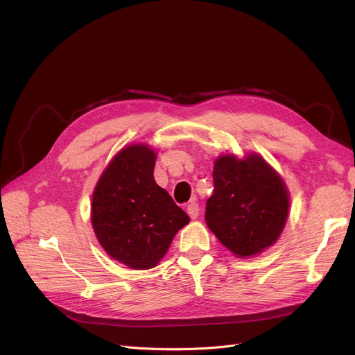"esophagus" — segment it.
Masks as SVG:
<instances>
[{"label": "esophagus", "mask_w": 355, "mask_h": 355, "mask_svg": "<svg viewBox=\"0 0 355 355\" xmlns=\"http://www.w3.org/2000/svg\"><path fill=\"white\" fill-rule=\"evenodd\" d=\"M187 212H188V216H190L193 220H196V218L198 217V214H200V207H198V204H197L196 201L188 204V205H187Z\"/></svg>", "instance_id": "34e87169"}]
</instances>
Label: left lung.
<instances>
[{
    "instance_id": "obj_1",
    "label": "left lung",
    "mask_w": 355,
    "mask_h": 355,
    "mask_svg": "<svg viewBox=\"0 0 355 355\" xmlns=\"http://www.w3.org/2000/svg\"><path fill=\"white\" fill-rule=\"evenodd\" d=\"M214 194L207 200L205 221L220 243L237 257L272 245L286 225V184L257 154L245 159L220 157L214 164Z\"/></svg>"
}]
</instances>
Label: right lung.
Segmentation results:
<instances>
[{
	"mask_svg": "<svg viewBox=\"0 0 355 355\" xmlns=\"http://www.w3.org/2000/svg\"><path fill=\"white\" fill-rule=\"evenodd\" d=\"M155 153L135 144L118 153L97 182L91 221L103 248L134 270L158 264L190 221L154 180Z\"/></svg>",
	"mask_w": 355,
	"mask_h": 355,
	"instance_id": "1",
	"label": "right lung"
}]
</instances>
